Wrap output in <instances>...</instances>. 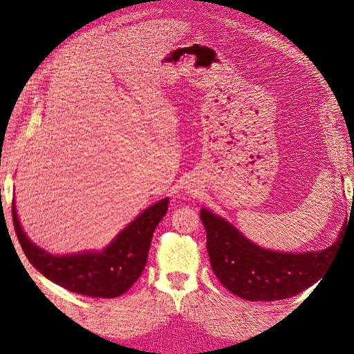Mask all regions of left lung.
Returning a JSON list of instances; mask_svg holds the SVG:
<instances>
[{"mask_svg":"<svg viewBox=\"0 0 354 354\" xmlns=\"http://www.w3.org/2000/svg\"><path fill=\"white\" fill-rule=\"evenodd\" d=\"M201 221L214 275L230 292L248 301H277L309 289L321 280L344 234L341 231L336 242L322 251L278 252L255 245L207 208L201 209Z\"/></svg>","mask_w":354,"mask_h":354,"instance_id":"left-lung-1","label":"left lung"}]
</instances>
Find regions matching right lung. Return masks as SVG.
Listing matches in <instances>:
<instances>
[{"label": "right lung", "instance_id": "add662e5", "mask_svg": "<svg viewBox=\"0 0 354 354\" xmlns=\"http://www.w3.org/2000/svg\"><path fill=\"white\" fill-rule=\"evenodd\" d=\"M169 198L158 201L120 231L103 251L53 255L36 246L22 230L15 201L13 227L28 261L48 278L71 292L94 298H115L138 280L146 266L156 225L167 213Z\"/></svg>", "mask_w": 354, "mask_h": 354}]
</instances>
